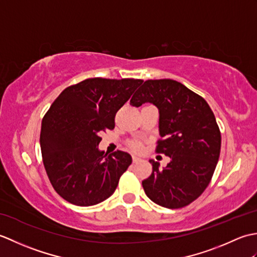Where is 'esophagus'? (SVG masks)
I'll use <instances>...</instances> for the list:
<instances>
[{
	"mask_svg": "<svg viewBox=\"0 0 257 257\" xmlns=\"http://www.w3.org/2000/svg\"><path fill=\"white\" fill-rule=\"evenodd\" d=\"M139 161H140V159H139L138 157H135V156L133 157V162H134V163H136V162H139Z\"/></svg>",
	"mask_w": 257,
	"mask_h": 257,
	"instance_id": "esophagus-1",
	"label": "esophagus"
}]
</instances>
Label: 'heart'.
I'll list each match as a JSON object with an SVG mask.
<instances>
[{"instance_id":"heart-1","label":"heart","mask_w":257,"mask_h":257,"mask_svg":"<svg viewBox=\"0 0 257 257\" xmlns=\"http://www.w3.org/2000/svg\"><path fill=\"white\" fill-rule=\"evenodd\" d=\"M129 147H130V149L135 152L143 151V145H141V143H139V141H132V143L129 144Z\"/></svg>"}]
</instances>
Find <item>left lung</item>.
<instances>
[{
	"label": "left lung",
	"mask_w": 257,
	"mask_h": 257,
	"mask_svg": "<svg viewBox=\"0 0 257 257\" xmlns=\"http://www.w3.org/2000/svg\"><path fill=\"white\" fill-rule=\"evenodd\" d=\"M145 102L159 109L157 154L171 158L166 168L150 160L152 173L143 181L147 196L168 209L192 203L209 185L219 161L221 133L204 98L173 79H149L130 105Z\"/></svg>",
	"instance_id": "8db88e82"
}]
</instances>
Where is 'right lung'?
<instances>
[{
    "label": "right lung",
    "instance_id": "1",
    "mask_svg": "<svg viewBox=\"0 0 257 257\" xmlns=\"http://www.w3.org/2000/svg\"><path fill=\"white\" fill-rule=\"evenodd\" d=\"M141 79L88 78L65 88L42 120L41 150L47 177L64 200L78 206L100 203L132 165L117 150H98L100 134L114 128L116 113Z\"/></svg>",
    "mask_w": 257,
    "mask_h": 257
}]
</instances>
